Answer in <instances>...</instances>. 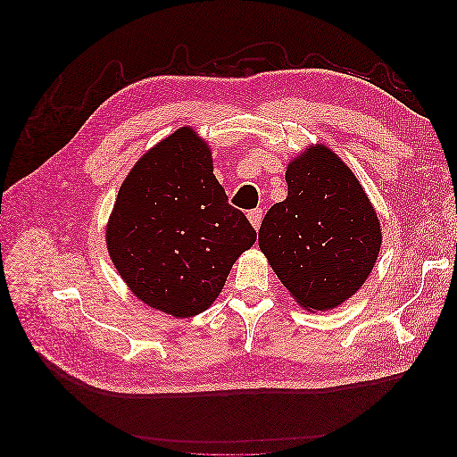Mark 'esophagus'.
Returning a JSON list of instances; mask_svg holds the SVG:
<instances>
[{"label":"esophagus","mask_w":457,"mask_h":457,"mask_svg":"<svg viewBox=\"0 0 457 457\" xmlns=\"http://www.w3.org/2000/svg\"><path fill=\"white\" fill-rule=\"evenodd\" d=\"M247 217H249V223L254 227V230H258V228H260V223H262V210H260V208L251 210V212L247 213Z\"/></svg>","instance_id":"1"}]
</instances>
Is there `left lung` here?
Returning a JSON list of instances; mask_svg holds the SVG:
<instances>
[{
    "instance_id": "1",
    "label": "left lung",
    "mask_w": 457,
    "mask_h": 457,
    "mask_svg": "<svg viewBox=\"0 0 457 457\" xmlns=\"http://www.w3.org/2000/svg\"><path fill=\"white\" fill-rule=\"evenodd\" d=\"M288 197L266 213L258 245L299 307L337 309L364 285L381 249V227L364 187L321 143L287 167Z\"/></svg>"
}]
</instances>
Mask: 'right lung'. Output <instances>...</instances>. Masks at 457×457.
Segmentation results:
<instances>
[{"label": "right lung", "mask_w": 457, "mask_h": 457, "mask_svg": "<svg viewBox=\"0 0 457 457\" xmlns=\"http://www.w3.org/2000/svg\"><path fill=\"white\" fill-rule=\"evenodd\" d=\"M254 242L213 175L208 143L189 126L136 162L105 225L107 253L128 288L175 318L204 312Z\"/></svg>", "instance_id": "right-lung-1"}]
</instances>
